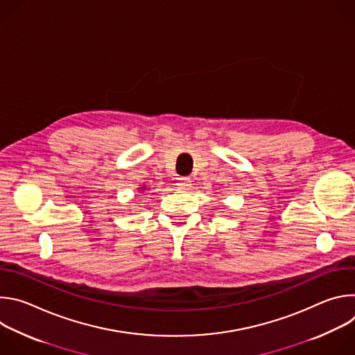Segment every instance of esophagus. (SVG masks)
I'll return each mask as SVG.
<instances>
[{
	"instance_id": "34e87169",
	"label": "esophagus",
	"mask_w": 355,
	"mask_h": 355,
	"mask_svg": "<svg viewBox=\"0 0 355 355\" xmlns=\"http://www.w3.org/2000/svg\"><path fill=\"white\" fill-rule=\"evenodd\" d=\"M177 185H178V188H181V189H188V188L192 185V184H191V178H188V177H181V178H178Z\"/></svg>"
}]
</instances>
